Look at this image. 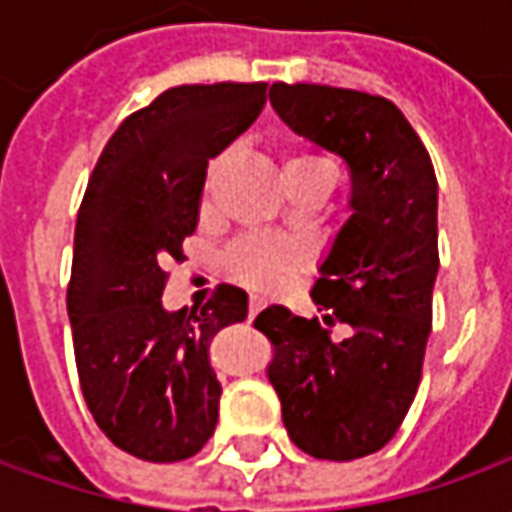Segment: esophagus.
Instances as JSON below:
<instances>
[{
  "mask_svg": "<svg viewBox=\"0 0 512 512\" xmlns=\"http://www.w3.org/2000/svg\"><path fill=\"white\" fill-rule=\"evenodd\" d=\"M259 309H262V301H259V298H250L248 315H250V317H256V315H259Z\"/></svg>",
  "mask_w": 512,
  "mask_h": 512,
  "instance_id": "1",
  "label": "esophagus"
}]
</instances>
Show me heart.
I'll return each mask as SVG.
<instances>
[{
    "instance_id": "obj_1",
    "label": "heart",
    "mask_w": 512,
    "mask_h": 512,
    "mask_svg": "<svg viewBox=\"0 0 512 512\" xmlns=\"http://www.w3.org/2000/svg\"><path fill=\"white\" fill-rule=\"evenodd\" d=\"M228 161V153L211 158L203 178V195L206 200L214 192V183L220 178L222 167ZM281 175L287 178H303V175H317L331 183V164L323 155L309 153V150H287L281 158ZM309 264V250L295 239H281V236H242L222 256L225 273L239 281L242 287L256 292H273L284 287L298 270Z\"/></svg>"
}]
</instances>
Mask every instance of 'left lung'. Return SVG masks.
Segmentation results:
<instances>
[{"label":"left lung","instance_id":"8db88e82","mask_svg":"<svg viewBox=\"0 0 512 512\" xmlns=\"http://www.w3.org/2000/svg\"><path fill=\"white\" fill-rule=\"evenodd\" d=\"M298 136L340 155L351 217L320 264L323 320L267 306L253 326L273 343L267 379L292 443L317 460H359L398 432L418 393L438 278V178L396 105L354 88L273 83ZM352 334L334 344L328 326Z\"/></svg>","mask_w":512,"mask_h":512}]
</instances>
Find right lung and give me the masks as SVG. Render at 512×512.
Masks as SVG:
<instances>
[{"instance_id":"add662e5","label":"right lung","mask_w":512,"mask_h":512,"mask_svg":"<svg viewBox=\"0 0 512 512\" xmlns=\"http://www.w3.org/2000/svg\"><path fill=\"white\" fill-rule=\"evenodd\" d=\"M267 83L175 86L108 139L77 211L66 309L88 410L105 438L147 463L203 449L220 418L211 340L248 317L220 284L200 312H167V262L195 234L206 167L256 122Z\"/></svg>"}]
</instances>
